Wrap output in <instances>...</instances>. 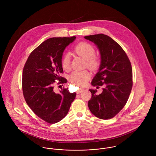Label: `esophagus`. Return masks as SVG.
Here are the masks:
<instances>
[{"instance_id":"obj_1","label":"esophagus","mask_w":156,"mask_h":156,"mask_svg":"<svg viewBox=\"0 0 156 156\" xmlns=\"http://www.w3.org/2000/svg\"><path fill=\"white\" fill-rule=\"evenodd\" d=\"M83 90V89H82V88H79V89H78V90L77 91V94H79V93L82 92Z\"/></svg>"}]
</instances>
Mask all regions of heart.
Segmentation results:
<instances>
[{
  "instance_id": "b5f03b06",
  "label": "heart",
  "mask_w": 156,
  "mask_h": 156,
  "mask_svg": "<svg viewBox=\"0 0 156 156\" xmlns=\"http://www.w3.org/2000/svg\"><path fill=\"white\" fill-rule=\"evenodd\" d=\"M74 52L80 57L85 59V66L92 70L97 69L101 64L99 57L95 56V48L87 42H80L76 45L74 48ZM71 58L68 53H66L62 59L61 65L65 70H68L70 68ZM90 74L87 70L82 71H74L69 76V81L74 85L84 86L87 84L90 78Z\"/></svg>"
}]
</instances>
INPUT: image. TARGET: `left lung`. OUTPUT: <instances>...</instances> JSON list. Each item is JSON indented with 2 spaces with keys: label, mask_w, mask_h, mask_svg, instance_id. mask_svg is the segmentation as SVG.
Wrapping results in <instances>:
<instances>
[{
  "label": "left lung",
  "mask_w": 156,
  "mask_h": 156,
  "mask_svg": "<svg viewBox=\"0 0 156 156\" xmlns=\"http://www.w3.org/2000/svg\"><path fill=\"white\" fill-rule=\"evenodd\" d=\"M84 38L97 46L101 56L98 71L91 84L104 87L99 95L95 94L97 90L89 89L92 94L89 110L100 119H111L124 107L129 98L133 86L130 61L122 47L110 37L100 34Z\"/></svg>",
  "instance_id": "8db88e82"
}]
</instances>
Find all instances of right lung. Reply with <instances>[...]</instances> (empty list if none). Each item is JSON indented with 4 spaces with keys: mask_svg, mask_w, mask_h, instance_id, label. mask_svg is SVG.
<instances>
[{
    "mask_svg": "<svg viewBox=\"0 0 156 156\" xmlns=\"http://www.w3.org/2000/svg\"><path fill=\"white\" fill-rule=\"evenodd\" d=\"M76 37L50 38L34 49L23 68L22 89L25 101L39 118L50 124L62 120L69 111L76 93L68 88L55 92L54 83H67L60 76L63 73L61 65L63 52ZM61 86V85H60Z\"/></svg>",
    "mask_w": 156,
    "mask_h": 156,
    "instance_id": "add662e5",
    "label": "right lung"
}]
</instances>
